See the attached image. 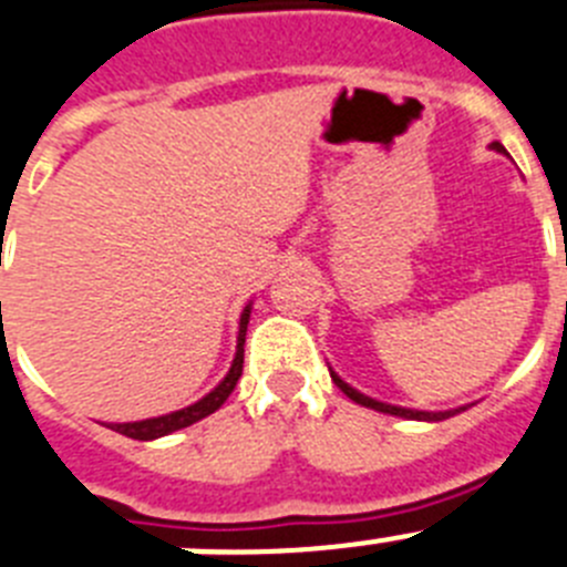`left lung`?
I'll use <instances>...</instances> for the list:
<instances>
[{"label": "left lung", "instance_id": "8db88e82", "mask_svg": "<svg viewBox=\"0 0 567 567\" xmlns=\"http://www.w3.org/2000/svg\"><path fill=\"white\" fill-rule=\"evenodd\" d=\"M491 147H494L496 154H505V147H502L499 142H494V145H491ZM331 379H333V382H337L339 391H342L344 396H348V400L357 402V405L371 408V411H379V413H391V416H402V420H416V422H442V420H447V416H454V413L467 411L465 405H462V408H451V411H413V408L391 405V402H379V400H373V396H365V393H362V391H357V388L348 385V382H344V379L339 377L337 371H331Z\"/></svg>", "mask_w": 567, "mask_h": 567}]
</instances>
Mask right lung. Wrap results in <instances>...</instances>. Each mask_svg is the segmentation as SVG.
<instances>
[{
  "label": "right lung",
  "instance_id": "right-lung-1",
  "mask_svg": "<svg viewBox=\"0 0 567 567\" xmlns=\"http://www.w3.org/2000/svg\"><path fill=\"white\" fill-rule=\"evenodd\" d=\"M250 308L254 302H248L243 308V317H239V333H236V357L230 362V371L225 373V379L219 385L214 388L210 393H205L199 402L194 405L182 408V411H171V413H162V416H154V420H140V422H111V431L116 433H125L131 440H142V442H151V440H159V436H167V433L182 431V427L194 425V422L205 420L210 416L214 411L225 405L230 393H234L236 382L243 377V362H245V333H248V322H250Z\"/></svg>",
  "mask_w": 567,
  "mask_h": 567
}]
</instances>
